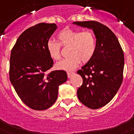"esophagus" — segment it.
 <instances>
[{"instance_id":"esophagus-1","label":"esophagus","mask_w":134,"mask_h":134,"mask_svg":"<svg viewBox=\"0 0 134 134\" xmlns=\"http://www.w3.org/2000/svg\"><path fill=\"white\" fill-rule=\"evenodd\" d=\"M74 73V72H67V75H68V78L71 77V76Z\"/></svg>"}]
</instances>
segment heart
I'll list each match as a JSON object with an SVG mask.
<instances>
[{
  "instance_id": "obj_1",
  "label": "heart",
  "mask_w": 134,
  "mask_h": 134,
  "mask_svg": "<svg viewBox=\"0 0 134 134\" xmlns=\"http://www.w3.org/2000/svg\"><path fill=\"white\" fill-rule=\"evenodd\" d=\"M58 42L48 40L46 49L51 58L58 60L61 58V46L69 47L68 55L70 57L56 64L58 69L72 70L82 62L86 63L94 57L97 50V39L91 31H77L64 29L57 35Z\"/></svg>"
}]
</instances>
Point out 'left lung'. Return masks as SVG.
Returning a JSON list of instances; mask_svg holds the SVG:
<instances>
[{
	"instance_id": "obj_1",
	"label": "left lung",
	"mask_w": 134,
	"mask_h": 134,
	"mask_svg": "<svg viewBox=\"0 0 134 134\" xmlns=\"http://www.w3.org/2000/svg\"><path fill=\"white\" fill-rule=\"evenodd\" d=\"M73 23L93 29L97 43L93 59L77 71L83 80L78 88V98L88 108H100L111 101L122 83L124 52L117 37L107 26L96 21Z\"/></svg>"
}]
</instances>
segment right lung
I'll return each mask as SVG.
<instances>
[{"mask_svg": "<svg viewBox=\"0 0 134 134\" xmlns=\"http://www.w3.org/2000/svg\"><path fill=\"white\" fill-rule=\"evenodd\" d=\"M56 29L55 23L29 27L19 37L10 52V82L21 100L32 109L49 108L58 98L59 86L67 80L65 71L49 72L54 62L46 44Z\"/></svg>", "mask_w": 134, "mask_h": 134, "instance_id": "right-lung-1", "label": "right lung"}]
</instances>
